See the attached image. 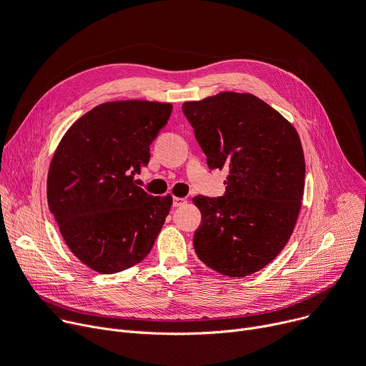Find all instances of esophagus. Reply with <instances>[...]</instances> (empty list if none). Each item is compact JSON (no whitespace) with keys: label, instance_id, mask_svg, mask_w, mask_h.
Returning <instances> with one entry per match:
<instances>
[{"label":"esophagus","instance_id":"obj_1","mask_svg":"<svg viewBox=\"0 0 366 366\" xmlns=\"http://www.w3.org/2000/svg\"><path fill=\"white\" fill-rule=\"evenodd\" d=\"M184 204H187V198L174 197V207H182Z\"/></svg>","mask_w":366,"mask_h":366}]
</instances>
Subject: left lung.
Segmentation results:
<instances>
[{
  "instance_id": "8db88e82",
  "label": "left lung",
  "mask_w": 366,
  "mask_h": 366,
  "mask_svg": "<svg viewBox=\"0 0 366 366\" xmlns=\"http://www.w3.org/2000/svg\"><path fill=\"white\" fill-rule=\"evenodd\" d=\"M182 112L210 169L227 168L222 197L197 195L202 224L194 249L210 269L244 277L289 241L304 195L305 159L296 129L249 93L223 92Z\"/></svg>"
}]
</instances>
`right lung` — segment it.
Here are the masks:
<instances>
[{"label": "right lung", "mask_w": 366, "mask_h": 366, "mask_svg": "<svg viewBox=\"0 0 366 366\" xmlns=\"http://www.w3.org/2000/svg\"><path fill=\"white\" fill-rule=\"evenodd\" d=\"M171 104H102L65 132L49 166L48 206L71 252L102 274L127 270L150 252L172 197H153L136 175L168 124Z\"/></svg>", "instance_id": "add662e5"}]
</instances>
